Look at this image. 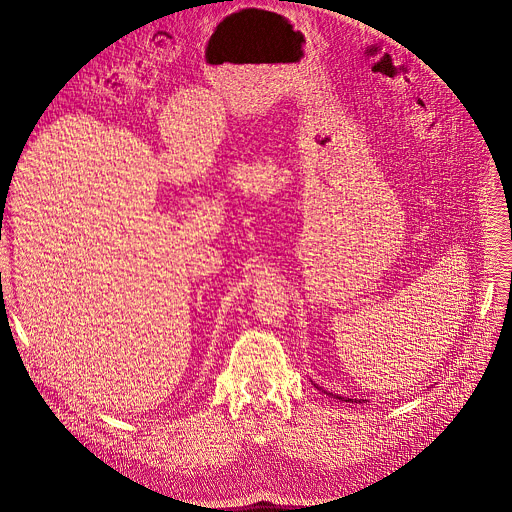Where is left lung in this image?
<instances>
[{
  "instance_id": "8db88e82",
  "label": "left lung",
  "mask_w": 512,
  "mask_h": 512,
  "mask_svg": "<svg viewBox=\"0 0 512 512\" xmlns=\"http://www.w3.org/2000/svg\"><path fill=\"white\" fill-rule=\"evenodd\" d=\"M314 387H316V389H320V391H322V393H326V395H332V393H328V391H324V389H322V387H318V385H316V383H314ZM332 397H334V399H340V401H354V403H356V401H358V399H348V397H342V395H332ZM360 401H362V399H360ZM360 401H358V403H360Z\"/></svg>"
}]
</instances>
